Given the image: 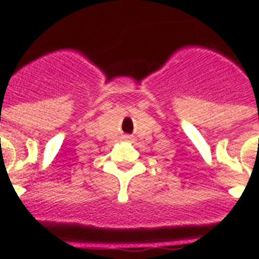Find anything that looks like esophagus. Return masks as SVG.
I'll return each mask as SVG.
<instances>
[{
  "instance_id": "esophagus-1",
  "label": "esophagus",
  "mask_w": 259,
  "mask_h": 259,
  "mask_svg": "<svg viewBox=\"0 0 259 259\" xmlns=\"http://www.w3.org/2000/svg\"><path fill=\"white\" fill-rule=\"evenodd\" d=\"M127 138H130V137H129V136H127Z\"/></svg>"
}]
</instances>
